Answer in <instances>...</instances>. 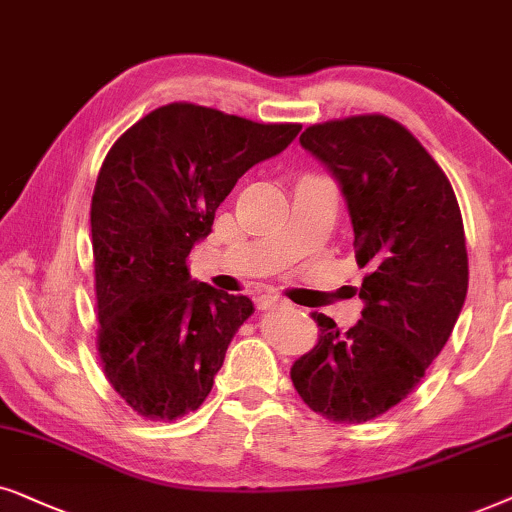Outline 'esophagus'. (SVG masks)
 Wrapping results in <instances>:
<instances>
[{
    "label": "esophagus",
    "mask_w": 512,
    "mask_h": 512,
    "mask_svg": "<svg viewBox=\"0 0 512 512\" xmlns=\"http://www.w3.org/2000/svg\"><path fill=\"white\" fill-rule=\"evenodd\" d=\"M283 306H288V302L276 295H262L257 297V309L260 311H274V309H283Z\"/></svg>",
    "instance_id": "1"
}]
</instances>
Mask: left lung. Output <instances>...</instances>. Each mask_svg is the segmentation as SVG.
Returning <instances> with one entry per match:
<instances>
[{
	"label": "left lung",
	"instance_id": "8db88e82",
	"mask_svg": "<svg viewBox=\"0 0 512 512\" xmlns=\"http://www.w3.org/2000/svg\"><path fill=\"white\" fill-rule=\"evenodd\" d=\"M302 147L327 166L349 208L360 320L325 313L316 349L292 365L297 393L339 424L370 421L414 391L452 335L468 292L463 220L447 175L398 121L365 114L309 126Z\"/></svg>",
	"mask_w": 512,
	"mask_h": 512
}]
</instances>
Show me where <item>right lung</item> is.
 I'll list each match as a JSON object with an SVG mask.
<instances>
[{
  "instance_id": "obj_1",
  "label": "right lung",
  "mask_w": 512,
  "mask_h": 512,
  "mask_svg": "<svg viewBox=\"0 0 512 512\" xmlns=\"http://www.w3.org/2000/svg\"><path fill=\"white\" fill-rule=\"evenodd\" d=\"M299 131L173 102L128 128L102 161L91 201L98 351L109 384L142 417L173 421L208 398L255 306L196 281L187 257L238 177Z\"/></svg>"
}]
</instances>
